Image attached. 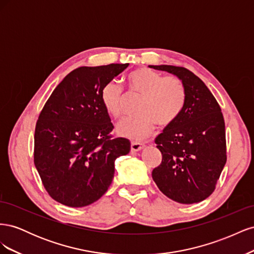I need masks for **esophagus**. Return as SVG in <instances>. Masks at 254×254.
I'll return each instance as SVG.
<instances>
[{"label":"esophagus","instance_id":"obj_1","mask_svg":"<svg viewBox=\"0 0 254 254\" xmlns=\"http://www.w3.org/2000/svg\"><path fill=\"white\" fill-rule=\"evenodd\" d=\"M145 147V145L139 142H131V151H139Z\"/></svg>","mask_w":254,"mask_h":254}]
</instances>
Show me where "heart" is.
Listing matches in <instances>:
<instances>
[{
  "label": "heart",
  "mask_w": 254,
  "mask_h": 254,
  "mask_svg": "<svg viewBox=\"0 0 254 254\" xmlns=\"http://www.w3.org/2000/svg\"><path fill=\"white\" fill-rule=\"evenodd\" d=\"M129 93L141 95L135 117L122 121L119 132L132 140L141 141L149 136L156 124L165 128L179 119L187 101V90L176 76H164L149 68L141 67L127 76ZM102 103L111 117L124 115L126 96L117 82L105 84L101 93Z\"/></svg>",
  "instance_id": "1"
}]
</instances>
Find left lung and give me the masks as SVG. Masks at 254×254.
I'll use <instances>...</instances> for the list:
<instances>
[{
    "label": "left lung",
    "mask_w": 254,
    "mask_h": 254,
    "mask_svg": "<svg viewBox=\"0 0 254 254\" xmlns=\"http://www.w3.org/2000/svg\"><path fill=\"white\" fill-rule=\"evenodd\" d=\"M149 67L176 75L187 90L179 119L155 140L162 161L153 168L152 179L174 201L200 202L214 191L227 162L224 115L211 91L193 72L166 64Z\"/></svg>",
    "instance_id": "1"
}]
</instances>
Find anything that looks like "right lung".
I'll return each mask as SVG.
<instances>
[{
    "label": "right lung",
    "mask_w": 254,
    "mask_h": 254,
    "mask_svg": "<svg viewBox=\"0 0 254 254\" xmlns=\"http://www.w3.org/2000/svg\"><path fill=\"white\" fill-rule=\"evenodd\" d=\"M129 64L80 66L68 73L38 118L34 162L49 195L61 204L86 206L110 187L114 161L130 151L124 137L112 139L102 103L105 84Z\"/></svg>",
    "instance_id": "right-lung-1"
}]
</instances>
